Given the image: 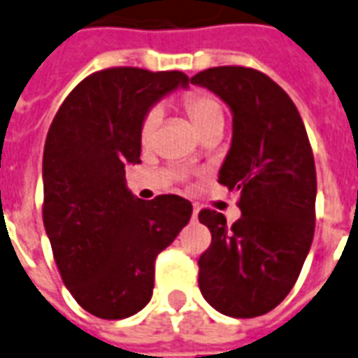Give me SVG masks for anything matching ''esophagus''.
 Returning a JSON list of instances; mask_svg holds the SVG:
<instances>
[{
    "label": "esophagus",
    "instance_id": "1",
    "mask_svg": "<svg viewBox=\"0 0 358 358\" xmlns=\"http://www.w3.org/2000/svg\"><path fill=\"white\" fill-rule=\"evenodd\" d=\"M197 214H199V208H197V206H193V213H192V220H197Z\"/></svg>",
    "mask_w": 358,
    "mask_h": 358
}]
</instances>
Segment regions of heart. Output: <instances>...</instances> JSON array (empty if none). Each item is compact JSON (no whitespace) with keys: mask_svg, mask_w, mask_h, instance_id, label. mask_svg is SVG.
<instances>
[{"mask_svg":"<svg viewBox=\"0 0 358 358\" xmlns=\"http://www.w3.org/2000/svg\"><path fill=\"white\" fill-rule=\"evenodd\" d=\"M182 108L197 129L201 136H206L210 132L222 131L226 125V110L224 104L220 102L218 96H214L206 91H192L182 98ZM159 110L152 108L145 113L142 123H140V142L144 145H150L155 138V132L159 127Z\"/></svg>","mask_w":358,"mask_h":358,"instance_id":"b5f03b06","label":"heart"}]
</instances>
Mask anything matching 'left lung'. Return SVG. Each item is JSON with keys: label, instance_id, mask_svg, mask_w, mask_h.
<instances>
[{"label": "left lung", "instance_id": "1", "mask_svg": "<svg viewBox=\"0 0 358 358\" xmlns=\"http://www.w3.org/2000/svg\"><path fill=\"white\" fill-rule=\"evenodd\" d=\"M192 83L231 108L233 140L218 182L239 192L243 214L227 226L224 214L199 213L213 235L199 258L201 294L227 317H260L292 290L313 241V150L292 98L266 73L218 66Z\"/></svg>", "mask_w": 358, "mask_h": 358}]
</instances>
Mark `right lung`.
I'll use <instances>...</instances> for the list:
<instances>
[{"label": "right lung", "instance_id": "add662e5", "mask_svg": "<svg viewBox=\"0 0 358 358\" xmlns=\"http://www.w3.org/2000/svg\"><path fill=\"white\" fill-rule=\"evenodd\" d=\"M187 83L182 71H94L66 96L49 127L45 231L66 288L98 319H127L152 300L155 258L192 218L184 197L142 201L125 184V165L140 161L144 115Z\"/></svg>", "mask_w": 358, "mask_h": 358}]
</instances>
